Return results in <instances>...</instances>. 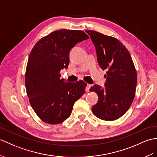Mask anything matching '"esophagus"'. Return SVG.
Returning <instances> with one entry per match:
<instances>
[{"label": "esophagus", "mask_w": 157, "mask_h": 157, "mask_svg": "<svg viewBox=\"0 0 157 157\" xmlns=\"http://www.w3.org/2000/svg\"><path fill=\"white\" fill-rule=\"evenodd\" d=\"M90 87H91V85L90 84H87L86 85V92H89Z\"/></svg>", "instance_id": "esophagus-1"}]
</instances>
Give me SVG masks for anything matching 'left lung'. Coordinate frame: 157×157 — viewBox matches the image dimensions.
I'll return each instance as SVG.
<instances>
[{"mask_svg":"<svg viewBox=\"0 0 157 157\" xmlns=\"http://www.w3.org/2000/svg\"><path fill=\"white\" fill-rule=\"evenodd\" d=\"M96 48L98 63L107 70L104 87H91L98 96L92 110L96 117L112 121L128 111L136 92L137 75L129 52L117 39L95 31H86Z\"/></svg>","mask_w":157,"mask_h":157,"instance_id":"1","label":"left lung"}]
</instances>
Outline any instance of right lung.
<instances>
[{
  "label": "right lung",
  "mask_w": 157,
  "mask_h": 157,
  "mask_svg": "<svg viewBox=\"0 0 157 157\" xmlns=\"http://www.w3.org/2000/svg\"><path fill=\"white\" fill-rule=\"evenodd\" d=\"M89 38L83 31L60 29L41 38L29 56L25 86L29 101L43 122L56 124L70 117L75 102L85 93L83 80L67 82L60 71L70 63V52Z\"/></svg>",
  "instance_id": "1"
}]
</instances>
